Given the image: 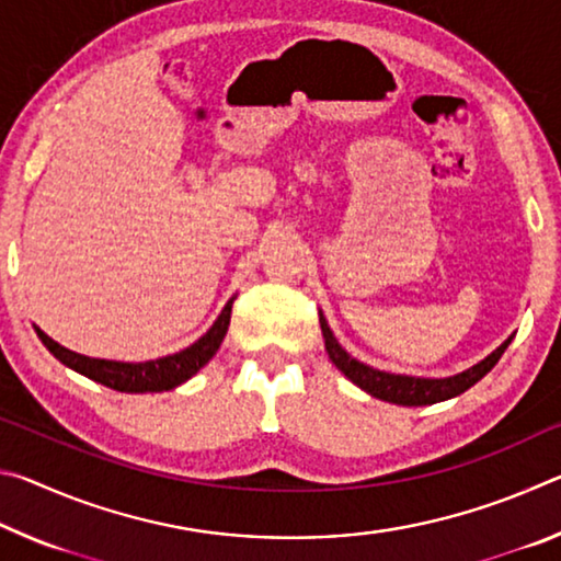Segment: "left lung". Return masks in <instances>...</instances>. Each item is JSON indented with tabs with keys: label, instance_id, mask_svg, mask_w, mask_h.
<instances>
[{
	"label": "left lung",
	"instance_id": "obj_1",
	"mask_svg": "<svg viewBox=\"0 0 561 561\" xmlns=\"http://www.w3.org/2000/svg\"><path fill=\"white\" fill-rule=\"evenodd\" d=\"M321 321V334H324L327 341V354L334 360L336 368L346 378H351L358 388H364L366 393H371L374 398H381V401L388 403H398V405H431L438 401H448L453 396H460L468 391L470 386L480 381L482 376L492 371V366L497 364L500 356L505 354V348L510 346L512 336L502 344L497 351L480 360L478 366L468 368L458 376L450 378H413V376H396V374H386V371H376V368L360 364V360L351 358L344 348H341L339 341L331 334V329L327 324V319L319 314Z\"/></svg>",
	"mask_w": 561,
	"mask_h": 561
}]
</instances>
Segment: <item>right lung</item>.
Listing matches in <instances>:
<instances>
[{"label": "right lung", "mask_w": 561, "mask_h": 561, "mask_svg": "<svg viewBox=\"0 0 561 561\" xmlns=\"http://www.w3.org/2000/svg\"><path fill=\"white\" fill-rule=\"evenodd\" d=\"M232 301L234 297L225 304L222 314L217 317L215 324L210 327L205 336L195 341L193 346H187L173 356H163L156 360H146V364H123V360H106V358H89L76 354V351L64 348L56 344L51 336H46L42 329H36L42 344L51 351V354L61 360L64 366L73 368V371L83 374L91 381H99L103 386L113 388L121 393H160L170 391L180 383H185L190 376H195L201 368L215 356V351L220 348L222 339L230 327L232 314Z\"/></svg>", "instance_id": "obj_1"}]
</instances>
